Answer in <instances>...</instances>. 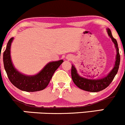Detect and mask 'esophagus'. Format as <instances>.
<instances>
[{
  "mask_svg": "<svg viewBox=\"0 0 125 125\" xmlns=\"http://www.w3.org/2000/svg\"><path fill=\"white\" fill-rule=\"evenodd\" d=\"M71 57H69V56H68V57H67V59H71Z\"/></svg>",
  "mask_w": 125,
  "mask_h": 125,
  "instance_id": "1",
  "label": "esophagus"
}]
</instances>
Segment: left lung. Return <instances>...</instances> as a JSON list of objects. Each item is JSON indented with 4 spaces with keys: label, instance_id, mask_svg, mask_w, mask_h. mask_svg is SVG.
<instances>
[{
    "label": "left lung",
    "instance_id": "1",
    "mask_svg": "<svg viewBox=\"0 0 125 125\" xmlns=\"http://www.w3.org/2000/svg\"><path fill=\"white\" fill-rule=\"evenodd\" d=\"M107 31L108 36L111 38V40L113 42L115 50H116L115 64L112 70L108 73L107 75L101 78H98V79H89V78H84L78 74L75 67L73 65H72V79L76 86L79 87L80 89L85 90V91L90 92H98L101 91V90L105 89L112 82L115 75L117 73L118 70H119L120 56V54H119L117 42L115 40V39L113 37L111 31L110 29H107Z\"/></svg>",
    "mask_w": 125,
    "mask_h": 125
}]
</instances>
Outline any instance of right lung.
<instances>
[{
    "label": "right lung",
    "instance_id": "obj_1",
    "mask_svg": "<svg viewBox=\"0 0 125 125\" xmlns=\"http://www.w3.org/2000/svg\"><path fill=\"white\" fill-rule=\"evenodd\" d=\"M14 38H11L9 40L3 55L4 68L9 80L14 86L23 91L33 92L44 89L48 86L52 75L63 62V60H60L48 63L37 74L33 75L23 74L14 67L12 62L10 46Z\"/></svg>",
    "mask_w": 125,
    "mask_h": 125
}]
</instances>
